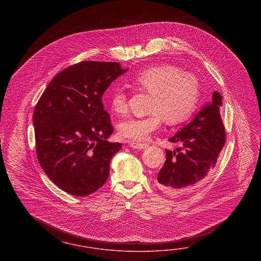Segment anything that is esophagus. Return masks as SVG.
I'll list each match as a JSON object with an SVG mask.
<instances>
[{"mask_svg": "<svg viewBox=\"0 0 261 261\" xmlns=\"http://www.w3.org/2000/svg\"><path fill=\"white\" fill-rule=\"evenodd\" d=\"M129 145H130V147L135 148V149H139V150L144 149V148H146V147L148 146V144H147V143H141V142H129Z\"/></svg>", "mask_w": 261, "mask_h": 261, "instance_id": "1", "label": "esophagus"}]
</instances>
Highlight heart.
<instances>
[{
    "label": "heart",
    "instance_id": "heart-1",
    "mask_svg": "<svg viewBox=\"0 0 261 261\" xmlns=\"http://www.w3.org/2000/svg\"><path fill=\"white\" fill-rule=\"evenodd\" d=\"M130 83L151 95L148 116L130 118L119 124V134L133 142L148 140L165 119L170 125L188 120L196 110L201 95L197 76L170 64L147 67L135 74ZM108 104L116 116L126 114L127 97L122 88L112 90Z\"/></svg>",
    "mask_w": 261,
    "mask_h": 261
}]
</instances>
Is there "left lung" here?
<instances>
[{
	"label": "left lung",
	"mask_w": 261,
	"mask_h": 261,
	"mask_svg": "<svg viewBox=\"0 0 261 261\" xmlns=\"http://www.w3.org/2000/svg\"><path fill=\"white\" fill-rule=\"evenodd\" d=\"M221 107V95L214 92L212 101L168 140L181 146L173 151L166 150L165 165L156 179L162 191L176 195L194 189L216 165L226 141Z\"/></svg>",
	"instance_id": "1"
}]
</instances>
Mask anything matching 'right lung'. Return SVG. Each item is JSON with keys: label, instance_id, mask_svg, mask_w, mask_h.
Returning a JSON list of instances; mask_svg holds the SVG:
<instances>
[{"label": "right lung", "instance_id": "obj_1", "mask_svg": "<svg viewBox=\"0 0 261 261\" xmlns=\"http://www.w3.org/2000/svg\"><path fill=\"white\" fill-rule=\"evenodd\" d=\"M127 71L118 62L82 61L51 79L36 104L37 159L65 192L86 196L107 181L111 160L122 145L106 140L114 128L102 95Z\"/></svg>", "mask_w": 261, "mask_h": 261}]
</instances>
